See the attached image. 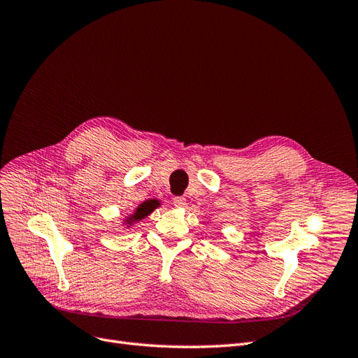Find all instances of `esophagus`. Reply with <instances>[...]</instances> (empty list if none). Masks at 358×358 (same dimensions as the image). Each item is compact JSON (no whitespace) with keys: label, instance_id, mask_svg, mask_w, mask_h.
Instances as JSON below:
<instances>
[{"label":"esophagus","instance_id":"34e87169","mask_svg":"<svg viewBox=\"0 0 358 358\" xmlns=\"http://www.w3.org/2000/svg\"><path fill=\"white\" fill-rule=\"evenodd\" d=\"M173 204H175L176 208H183V206L187 204V200L183 197H175V199H173Z\"/></svg>","mask_w":358,"mask_h":358}]
</instances>
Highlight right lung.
<instances>
[{"instance_id": "1", "label": "right lung", "mask_w": 358, "mask_h": 358, "mask_svg": "<svg viewBox=\"0 0 358 358\" xmlns=\"http://www.w3.org/2000/svg\"><path fill=\"white\" fill-rule=\"evenodd\" d=\"M157 208H159V201L155 199H150V200L140 203L133 213H129L127 218H124V221H122L124 227L125 229H131L136 222H140L142 220H145L146 216L152 213Z\"/></svg>"}]
</instances>
